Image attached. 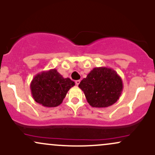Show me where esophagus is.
Listing matches in <instances>:
<instances>
[{"label":"esophagus","instance_id":"esophagus-1","mask_svg":"<svg viewBox=\"0 0 155 155\" xmlns=\"http://www.w3.org/2000/svg\"><path fill=\"white\" fill-rule=\"evenodd\" d=\"M75 83H76V85H79L80 84V80H76V81H75Z\"/></svg>","mask_w":155,"mask_h":155}]
</instances>
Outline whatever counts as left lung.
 <instances>
[{
	"label": "left lung",
	"mask_w": 155,
	"mask_h": 155,
	"mask_svg": "<svg viewBox=\"0 0 155 155\" xmlns=\"http://www.w3.org/2000/svg\"><path fill=\"white\" fill-rule=\"evenodd\" d=\"M79 87L84 93L88 104L92 107L106 108L120 98L123 90L122 80L112 68H94L84 78Z\"/></svg>",
	"instance_id": "8db88e82"
}]
</instances>
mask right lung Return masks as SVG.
Wrapping results in <instances>:
<instances>
[{
	"label": "right lung",
	"instance_id": "add662e5",
	"mask_svg": "<svg viewBox=\"0 0 155 155\" xmlns=\"http://www.w3.org/2000/svg\"><path fill=\"white\" fill-rule=\"evenodd\" d=\"M74 85V81L63 78L54 68L36 74L30 87L35 102L44 107L51 108L61 104L68 91Z\"/></svg>",
	"mask_w": 155,
	"mask_h": 155
}]
</instances>
